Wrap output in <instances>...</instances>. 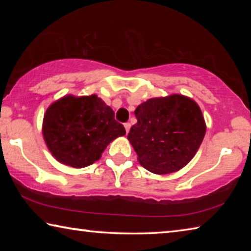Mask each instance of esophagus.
I'll use <instances>...</instances> for the list:
<instances>
[{"mask_svg": "<svg viewBox=\"0 0 251 251\" xmlns=\"http://www.w3.org/2000/svg\"><path fill=\"white\" fill-rule=\"evenodd\" d=\"M124 127H125V129H126V133H128L129 129H130V123H125Z\"/></svg>", "mask_w": 251, "mask_h": 251, "instance_id": "1", "label": "esophagus"}]
</instances>
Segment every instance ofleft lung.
Returning a JSON list of instances; mask_svg holds the SVG:
<instances>
[{"label":"left lung","mask_w":251,"mask_h":251,"mask_svg":"<svg viewBox=\"0 0 251 251\" xmlns=\"http://www.w3.org/2000/svg\"><path fill=\"white\" fill-rule=\"evenodd\" d=\"M137 123L128 133L139 164L157 175L179 171L196 154L206 123L196 101L174 94L151 99L135 109Z\"/></svg>","instance_id":"obj_1"}]
</instances>
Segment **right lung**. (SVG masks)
<instances>
[{
  "label": "right lung",
  "mask_w": 251,
  "mask_h": 251,
  "mask_svg": "<svg viewBox=\"0 0 251 251\" xmlns=\"http://www.w3.org/2000/svg\"><path fill=\"white\" fill-rule=\"evenodd\" d=\"M97 95H67L46 109L43 136L59 163L74 168L94 164L110 142L126 130Z\"/></svg>",
  "instance_id": "right-lung-1"
}]
</instances>
